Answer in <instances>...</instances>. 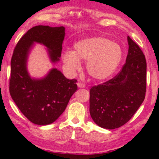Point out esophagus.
I'll return each mask as SVG.
<instances>
[{
    "label": "esophagus",
    "instance_id": "1",
    "mask_svg": "<svg viewBox=\"0 0 159 159\" xmlns=\"http://www.w3.org/2000/svg\"><path fill=\"white\" fill-rule=\"evenodd\" d=\"M77 86L78 88H85V84L82 82H77Z\"/></svg>",
    "mask_w": 159,
    "mask_h": 159
}]
</instances>
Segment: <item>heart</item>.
I'll use <instances>...</instances> for the list:
<instances>
[{
	"label": "heart",
	"mask_w": 159,
	"mask_h": 159,
	"mask_svg": "<svg viewBox=\"0 0 159 159\" xmlns=\"http://www.w3.org/2000/svg\"><path fill=\"white\" fill-rule=\"evenodd\" d=\"M122 50L120 45L103 37H93L78 41L74 51L63 54V62L71 73L81 68L80 61L87 62L86 69L91 77L104 80L110 77L120 64Z\"/></svg>",
	"instance_id": "heart-1"
}]
</instances>
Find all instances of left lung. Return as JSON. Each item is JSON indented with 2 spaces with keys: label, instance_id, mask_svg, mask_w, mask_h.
<instances>
[{
  "label": "left lung",
  "instance_id": "obj_1",
  "mask_svg": "<svg viewBox=\"0 0 159 159\" xmlns=\"http://www.w3.org/2000/svg\"><path fill=\"white\" fill-rule=\"evenodd\" d=\"M129 51L120 71L114 78L90 90V114L104 129L125 125L144 101L147 64L139 45L127 37Z\"/></svg>",
  "mask_w": 159,
  "mask_h": 159
}]
</instances>
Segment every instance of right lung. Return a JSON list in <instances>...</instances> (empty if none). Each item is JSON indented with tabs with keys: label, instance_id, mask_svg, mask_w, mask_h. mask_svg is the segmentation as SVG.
Instances as JSON below:
<instances>
[{
	"label": "right lung",
	"instance_id": "add662e5",
	"mask_svg": "<svg viewBox=\"0 0 159 159\" xmlns=\"http://www.w3.org/2000/svg\"><path fill=\"white\" fill-rule=\"evenodd\" d=\"M64 27L38 25L28 30L15 47L11 61L9 92L17 107L31 122L38 125L53 123L66 109L77 90V80H68L60 71L51 69L42 80H32L26 63L34 42L45 45L53 62L61 56Z\"/></svg>",
	"mask_w": 159,
	"mask_h": 159
}]
</instances>
